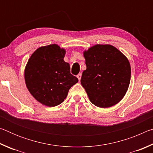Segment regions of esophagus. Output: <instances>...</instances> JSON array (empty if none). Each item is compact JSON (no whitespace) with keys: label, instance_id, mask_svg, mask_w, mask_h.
Wrapping results in <instances>:
<instances>
[{"label":"esophagus","instance_id":"34e87169","mask_svg":"<svg viewBox=\"0 0 153 153\" xmlns=\"http://www.w3.org/2000/svg\"><path fill=\"white\" fill-rule=\"evenodd\" d=\"M77 78H78V79H79V82L80 81V79H81V77H82V74H78L77 76Z\"/></svg>","mask_w":153,"mask_h":153}]
</instances>
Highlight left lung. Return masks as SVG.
<instances>
[{
	"instance_id": "1",
	"label": "left lung",
	"mask_w": 153,
	"mask_h": 153,
	"mask_svg": "<svg viewBox=\"0 0 153 153\" xmlns=\"http://www.w3.org/2000/svg\"><path fill=\"white\" fill-rule=\"evenodd\" d=\"M86 69L81 84L92 104L112 107L125 96L131 78V67L126 56L109 45H97L84 52Z\"/></svg>"
}]
</instances>
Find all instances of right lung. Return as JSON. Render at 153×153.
<instances>
[{
    "instance_id": "obj_1",
    "label": "right lung",
    "mask_w": 153,
    "mask_h": 153,
    "mask_svg": "<svg viewBox=\"0 0 153 153\" xmlns=\"http://www.w3.org/2000/svg\"><path fill=\"white\" fill-rule=\"evenodd\" d=\"M65 50L56 45L42 46L33 53L25 69L28 90L41 104L55 107L65 99L69 90L78 82L63 60Z\"/></svg>"
}]
</instances>
